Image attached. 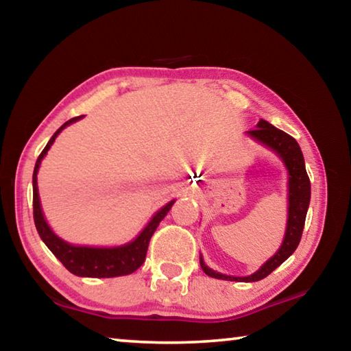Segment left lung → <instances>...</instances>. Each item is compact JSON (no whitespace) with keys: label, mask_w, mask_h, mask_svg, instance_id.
Listing matches in <instances>:
<instances>
[{"label":"left lung","mask_w":351,"mask_h":351,"mask_svg":"<svg viewBox=\"0 0 351 351\" xmlns=\"http://www.w3.org/2000/svg\"><path fill=\"white\" fill-rule=\"evenodd\" d=\"M247 134L255 141L261 142L263 145L269 147L271 150H274L278 156L283 159L285 165H287V169L289 171L288 224H287V234H285V240L282 243L280 249H278L276 255H272V257L266 261V263L261 266L257 272H254V274L247 277H234V276L219 274V272H215L210 268H207L203 258L199 257L201 268H203V271L207 276L213 278H221V280H230V282H258L261 278L268 277L272 271L278 268V266H280L283 261L295 251L300 243L302 232H304L306 210H308V204H310V197H311V184L305 169L304 154H302L300 147L293 136H289L288 133H285L282 130L271 125L269 122L263 121V119H260V122L257 123V128L249 130Z\"/></svg>","instance_id":"obj_1"}]
</instances>
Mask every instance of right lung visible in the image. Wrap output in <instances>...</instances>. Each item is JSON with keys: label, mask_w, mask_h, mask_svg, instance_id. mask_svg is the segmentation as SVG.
Masks as SVG:
<instances>
[{"label": "right lung", "mask_w": 351, "mask_h": 351, "mask_svg": "<svg viewBox=\"0 0 351 351\" xmlns=\"http://www.w3.org/2000/svg\"><path fill=\"white\" fill-rule=\"evenodd\" d=\"M82 116H77L69 119L68 122H64L63 125L57 130L54 136L47 142L43 152L40 153V156L35 162L32 184H34V195H32V203H34V221L35 228L38 230V235L41 240L45 241V245L51 249V252L62 261L64 268L69 272H73L74 276L79 277H94V278H108V277H119V276H127L132 274L138 268H141L142 263L145 261L148 243H150L152 235L154 230L161 223V219L167 215V212L171 209L175 201H170L167 206H164L156 215L152 218V221L145 226V229L139 234L138 239L134 241L128 243L125 246L119 247H86V246H73L69 243L63 241L62 239L52 232L49 226H47L46 219L43 217L40 207L38 199V187H37V173L41 159L45 158V154L49 150L52 142L56 141L57 134L62 130L79 121Z\"/></svg>", "instance_id": "add662e5"}]
</instances>
